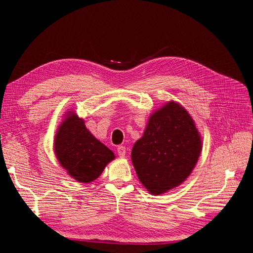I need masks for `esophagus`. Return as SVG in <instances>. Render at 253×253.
Listing matches in <instances>:
<instances>
[{
  "label": "esophagus",
  "mask_w": 253,
  "mask_h": 253,
  "mask_svg": "<svg viewBox=\"0 0 253 253\" xmlns=\"http://www.w3.org/2000/svg\"><path fill=\"white\" fill-rule=\"evenodd\" d=\"M116 152H118L120 157H124L126 155V147L123 145H120V146H118V150H116Z\"/></svg>",
  "instance_id": "1"
}]
</instances>
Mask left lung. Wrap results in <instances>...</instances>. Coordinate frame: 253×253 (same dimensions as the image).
<instances>
[{
  "label": "left lung",
  "mask_w": 253,
  "mask_h": 253,
  "mask_svg": "<svg viewBox=\"0 0 253 253\" xmlns=\"http://www.w3.org/2000/svg\"><path fill=\"white\" fill-rule=\"evenodd\" d=\"M201 148L191 116L170 101L152 114L143 137L132 147L131 160L140 182L152 194H160L189 176Z\"/></svg>",
  "instance_id": "8db88e82"
}]
</instances>
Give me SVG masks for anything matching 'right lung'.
I'll return each mask as SVG.
<instances>
[{
	"label": "right lung",
	"mask_w": 253,
	"mask_h": 253,
	"mask_svg": "<svg viewBox=\"0 0 253 253\" xmlns=\"http://www.w3.org/2000/svg\"><path fill=\"white\" fill-rule=\"evenodd\" d=\"M54 151L61 166L81 183L98 178L114 154L90 133L84 121L68 112L55 134Z\"/></svg>",
	"instance_id": "obj_1"
}]
</instances>
